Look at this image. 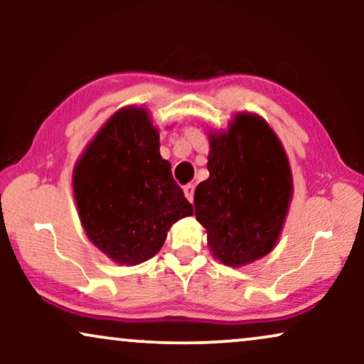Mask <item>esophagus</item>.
Segmentation results:
<instances>
[{
    "label": "esophagus",
    "mask_w": 364,
    "mask_h": 364,
    "mask_svg": "<svg viewBox=\"0 0 364 364\" xmlns=\"http://www.w3.org/2000/svg\"><path fill=\"white\" fill-rule=\"evenodd\" d=\"M183 193H185V196L190 202H193V195H195V186L193 185H186L185 188H183Z\"/></svg>",
    "instance_id": "1"
}]
</instances>
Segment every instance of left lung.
Listing matches in <instances>:
<instances>
[{
	"label": "left lung",
	"instance_id": "obj_1",
	"mask_svg": "<svg viewBox=\"0 0 364 364\" xmlns=\"http://www.w3.org/2000/svg\"><path fill=\"white\" fill-rule=\"evenodd\" d=\"M205 181L195 190V217L217 260L243 267L277 245L292 196L291 166L267 121L237 112L228 132H210Z\"/></svg>",
	"mask_w": 364,
	"mask_h": 364
}]
</instances>
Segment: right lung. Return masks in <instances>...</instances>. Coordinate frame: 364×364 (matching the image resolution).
I'll return each mask as SVG.
<instances>
[{
  "label": "right lung",
  "instance_id": "right-lung-1",
  "mask_svg": "<svg viewBox=\"0 0 364 364\" xmlns=\"http://www.w3.org/2000/svg\"><path fill=\"white\" fill-rule=\"evenodd\" d=\"M159 147L147 109L128 106L107 119L75 164L73 193L83 229L121 265L152 258L171 225L193 215Z\"/></svg>",
  "mask_w": 364,
  "mask_h": 364
}]
</instances>
